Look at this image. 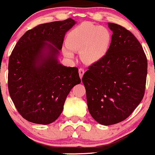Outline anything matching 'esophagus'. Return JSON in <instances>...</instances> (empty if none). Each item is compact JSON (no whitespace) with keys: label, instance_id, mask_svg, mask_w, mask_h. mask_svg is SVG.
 Instances as JSON below:
<instances>
[{"label":"esophagus","instance_id":"esophagus-1","mask_svg":"<svg viewBox=\"0 0 155 155\" xmlns=\"http://www.w3.org/2000/svg\"><path fill=\"white\" fill-rule=\"evenodd\" d=\"M84 73H85V70H84L83 68H79V76H80L81 79H82V76H83Z\"/></svg>","mask_w":155,"mask_h":155}]
</instances>
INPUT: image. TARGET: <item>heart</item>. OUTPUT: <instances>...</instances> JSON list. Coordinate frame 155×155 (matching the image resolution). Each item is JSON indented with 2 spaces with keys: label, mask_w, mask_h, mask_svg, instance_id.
Instances as JSON below:
<instances>
[{
  "label": "heart",
  "mask_w": 155,
  "mask_h": 155,
  "mask_svg": "<svg viewBox=\"0 0 155 155\" xmlns=\"http://www.w3.org/2000/svg\"><path fill=\"white\" fill-rule=\"evenodd\" d=\"M112 35L104 26H97L85 22L69 33L67 38V48L63 52L66 57L73 58V51H80L82 59L93 64L101 61L110 47Z\"/></svg>",
  "instance_id": "b5f03b06"
}]
</instances>
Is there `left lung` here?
<instances>
[{
	"instance_id": "obj_1",
	"label": "left lung",
	"mask_w": 155,
	"mask_h": 155,
	"mask_svg": "<svg viewBox=\"0 0 155 155\" xmlns=\"http://www.w3.org/2000/svg\"><path fill=\"white\" fill-rule=\"evenodd\" d=\"M108 25L113 33L110 47L82 77L89 112L104 125L124 121L140 104L148 67L146 55L135 36L119 25Z\"/></svg>"
}]
</instances>
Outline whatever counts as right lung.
I'll return each instance as SVG.
<instances>
[{"instance_id": "1", "label": "right lung", "mask_w": 155, "mask_h": 155, "mask_svg": "<svg viewBox=\"0 0 155 155\" xmlns=\"http://www.w3.org/2000/svg\"><path fill=\"white\" fill-rule=\"evenodd\" d=\"M72 18L39 25L18 40L9 58L8 89L20 115L48 124L61 114L70 90L81 82L77 68L59 64L58 56Z\"/></svg>"}]
</instances>
